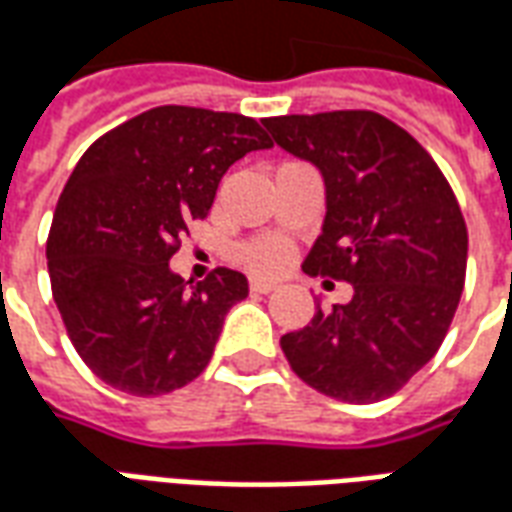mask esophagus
Returning <instances> with one entry per match:
<instances>
[{"instance_id": "34e87169", "label": "esophagus", "mask_w": 512, "mask_h": 512, "mask_svg": "<svg viewBox=\"0 0 512 512\" xmlns=\"http://www.w3.org/2000/svg\"><path fill=\"white\" fill-rule=\"evenodd\" d=\"M274 288H277L274 282H268V279H260V277H255L252 282H249V290H252V293H271Z\"/></svg>"}]
</instances>
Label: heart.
Returning <instances> with one entry per match:
<instances>
[{
    "label": "heart",
    "mask_w": 512,
    "mask_h": 512,
    "mask_svg": "<svg viewBox=\"0 0 512 512\" xmlns=\"http://www.w3.org/2000/svg\"><path fill=\"white\" fill-rule=\"evenodd\" d=\"M238 257L246 268H252L257 274H277L288 266L290 249L279 238H257L238 249Z\"/></svg>",
    "instance_id": "1"
}]
</instances>
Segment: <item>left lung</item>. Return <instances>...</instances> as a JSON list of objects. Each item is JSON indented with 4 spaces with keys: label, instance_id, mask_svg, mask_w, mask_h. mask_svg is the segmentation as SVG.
I'll return each instance as SVG.
<instances>
[{
    "label": "left lung",
    "instance_id": "8db88e82",
    "mask_svg": "<svg viewBox=\"0 0 512 512\" xmlns=\"http://www.w3.org/2000/svg\"><path fill=\"white\" fill-rule=\"evenodd\" d=\"M290 156L310 161L326 216L301 268L345 279L354 299L279 345L293 373L343 403L395 395L439 351L461 301L469 235L436 161L376 112L266 117Z\"/></svg>",
    "mask_w": 512,
    "mask_h": 512
}]
</instances>
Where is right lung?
<instances>
[{
  "mask_svg": "<svg viewBox=\"0 0 512 512\" xmlns=\"http://www.w3.org/2000/svg\"><path fill=\"white\" fill-rule=\"evenodd\" d=\"M268 147L252 117L156 106L95 139L79 158L46 255L68 337L101 381L153 397L208 367L224 318L249 296V282L216 268L191 285L169 260L191 219L211 211L224 172Z\"/></svg>",
  "mask_w": 512,
  "mask_h": 512,
  "instance_id": "obj_1",
  "label": "right lung"
}]
</instances>
